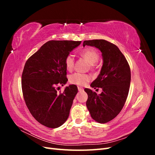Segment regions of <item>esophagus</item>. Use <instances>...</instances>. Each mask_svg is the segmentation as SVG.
<instances>
[{
	"mask_svg": "<svg viewBox=\"0 0 155 155\" xmlns=\"http://www.w3.org/2000/svg\"><path fill=\"white\" fill-rule=\"evenodd\" d=\"M78 91H79V92L83 91V88L81 87H78Z\"/></svg>",
	"mask_w": 155,
	"mask_h": 155,
	"instance_id": "34e87169",
	"label": "esophagus"
}]
</instances>
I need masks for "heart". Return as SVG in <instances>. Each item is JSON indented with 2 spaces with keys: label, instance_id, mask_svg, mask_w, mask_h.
I'll return each instance as SVG.
<instances>
[{
  "label": "heart",
  "instance_id": "b5f03b06",
  "mask_svg": "<svg viewBox=\"0 0 155 155\" xmlns=\"http://www.w3.org/2000/svg\"><path fill=\"white\" fill-rule=\"evenodd\" d=\"M81 55L85 58L91 64H94L99 59V54L94 48H85L81 51ZM65 67L68 70H71L74 65V58L73 55L68 54L64 60ZM91 80V77L87 74L75 73L69 78V81L71 83L78 85H85Z\"/></svg>",
  "mask_w": 155,
  "mask_h": 155
}]
</instances>
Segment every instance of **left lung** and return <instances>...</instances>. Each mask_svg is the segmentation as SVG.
<instances>
[{
  "label": "left lung",
  "mask_w": 155,
  "mask_h": 155,
  "mask_svg": "<svg viewBox=\"0 0 155 155\" xmlns=\"http://www.w3.org/2000/svg\"><path fill=\"white\" fill-rule=\"evenodd\" d=\"M94 46L101 52L103 65L100 74L91 85L101 88L97 94L85 88L88 94L86 105L92 118L100 124L114 119L122 109L127 100L130 83V70L127 61L118 46L104 39L85 41L83 44Z\"/></svg>",
  "instance_id": "8db88e82"
}]
</instances>
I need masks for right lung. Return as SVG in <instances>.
Listing matches in <instances>:
<instances>
[{"instance_id": "obj_1", "label": "right lung", "mask_w": 155, "mask_h": 155, "mask_svg": "<svg viewBox=\"0 0 155 155\" xmlns=\"http://www.w3.org/2000/svg\"><path fill=\"white\" fill-rule=\"evenodd\" d=\"M81 43L48 41L25 65L22 90L26 105L34 118L47 127L58 128L68 118L78 87L70 85L62 93L57 90L68 81L65 58Z\"/></svg>"}]
</instances>
